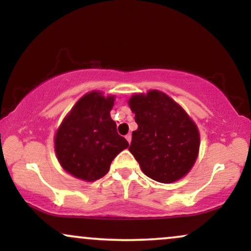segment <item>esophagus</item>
<instances>
[{
	"label": "esophagus",
	"instance_id": "34e87169",
	"mask_svg": "<svg viewBox=\"0 0 251 251\" xmlns=\"http://www.w3.org/2000/svg\"><path fill=\"white\" fill-rule=\"evenodd\" d=\"M126 140H127V142H128V144H131V140H132V135L131 134H127V135H126Z\"/></svg>",
	"mask_w": 251,
	"mask_h": 251
}]
</instances>
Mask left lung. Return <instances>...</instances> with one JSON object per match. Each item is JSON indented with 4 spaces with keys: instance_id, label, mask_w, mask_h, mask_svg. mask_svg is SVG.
Here are the masks:
<instances>
[{
    "instance_id": "1",
    "label": "left lung",
    "mask_w": 251,
    "mask_h": 251,
    "mask_svg": "<svg viewBox=\"0 0 251 251\" xmlns=\"http://www.w3.org/2000/svg\"><path fill=\"white\" fill-rule=\"evenodd\" d=\"M127 102L138 124L128 150L142 171L165 184L185 177L200 152V131L194 120L157 89L133 94Z\"/></svg>"
}]
</instances>
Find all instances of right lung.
I'll return each instance as SVG.
<instances>
[{"instance_id":"obj_1","label":"right lung","mask_w":251,"mask_h":251,"mask_svg":"<svg viewBox=\"0 0 251 251\" xmlns=\"http://www.w3.org/2000/svg\"><path fill=\"white\" fill-rule=\"evenodd\" d=\"M114 100V96L105 97L100 91L89 92L77 100L57 128L56 158L61 168L77 179H100L112 160L128 148L109 114Z\"/></svg>"}]
</instances>
